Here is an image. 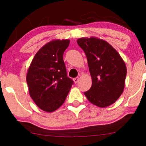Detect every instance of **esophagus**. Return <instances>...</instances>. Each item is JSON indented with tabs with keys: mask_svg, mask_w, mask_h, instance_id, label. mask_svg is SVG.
Instances as JSON below:
<instances>
[{
	"mask_svg": "<svg viewBox=\"0 0 146 146\" xmlns=\"http://www.w3.org/2000/svg\"><path fill=\"white\" fill-rule=\"evenodd\" d=\"M78 80H79L78 77H76V78H73V81H74L75 83H77V82H78Z\"/></svg>",
	"mask_w": 146,
	"mask_h": 146,
	"instance_id": "34e87169",
	"label": "esophagus"
}]
</instances>
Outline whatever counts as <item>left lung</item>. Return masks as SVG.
<instances>
[{
    "label": "left lung",
    "mask_w": 146,
    "mask_h": 146,
    "mask_svg": "<svg viewBox=\"0 0 146 146\" xmlns=\"http://www.w3.org/2000/svg\"><path fill=\"white\" fill-rule=\"evenodd\" d=\"M78 44L85 53L92 77L90 89L84 92L92 104L107 107L123 92L126 67L119 54L108 42L97 37L80 38Z\"/></svg>",
    "instance_id": "8db88e82"
}]
</instances>
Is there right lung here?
<instances>
[{
	"label": "right lung",
	"mask_w": 146,
	"mask_h": 146,
	"mask_svg": "<svg viewBox=\"0 0 146 146\" xmlns=\"http://www.w3.org/2000/svg\"><path fill=\"white\" fill-rule=\"evenodd\" d=\"M70 40L55 39L35 54L27 73L29 95L44 111L52 112L65 102L73 81L67 76L63 55Z\"/></svg>",
	"instance_id": "obj_1"
}]
</instances>
